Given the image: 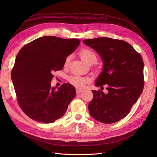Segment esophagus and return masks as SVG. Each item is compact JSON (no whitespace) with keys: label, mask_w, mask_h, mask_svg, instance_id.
<instances>
[{"label":"esophagus","mask_w":157,"mask_h":157,"mask_svg":"<svg viewBox=\"0 0 157 157\" xmlns=\"http://www.w3.org/2000/svg\"><path fill=\"white\" fill-rule=\"evenodd\" d=\"M84 91L83 90H81V89H77V94H80L81 92H82Z\"/></svg>","instance_id":"esophagus-1"}]
</instances>
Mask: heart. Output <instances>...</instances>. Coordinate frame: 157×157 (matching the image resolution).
Instances as JSON below:
<instances>
[{"label": "heart", "mask_w": 157, "mask_h": 157, "mask_svg": "<svg viewBox=\"0 0 157 157\" xmlns=\"http://www.w3.org/2000/svg\"><path fill=\"white\" fill-rule=\"evenodd\" d=\"M79 54L80 58L87 64H94L98 60V56L94 52L89 48H83L80 51ZM71 60V56H68L65 58L64 65L67 66ZM69 82L77 88H82L88 82V79L78 75H71L68 78Z\"/></svg>", "instance_id": "obj_1"}]
</instances>
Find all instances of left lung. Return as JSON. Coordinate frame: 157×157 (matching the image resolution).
Segmentation results:
<instances>
[{"instance_id":"obj_1","label":"left lung","mask_w":157,"mask_h":157,"mask_svg":"<svg viewBox=\"0 0 157 157\" xmlns=\"http://www.w3.org/2000/svg\"><path fill=\"white\" fill-rule=\"evenodd\" d=\"M84 43L96 50L103 62L102 72L95 85H105L108 90H92L88 105L91 116L105 124L119 121L130 112L144 87V61L127 42L99 37L85 39Z\"/></svg>"}]
</instances>
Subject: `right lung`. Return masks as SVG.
I'll use <instances>...</instances> for the list:
<instances>
[{
    "instance_id": "obj_1",
    "label": "right lung",
    "mask_w": 157,
    "mask_h": 157,
    "mask_svg": "<svg viewBox=\"0 0 157 157\" xmlns=\"http://www.w3.org/2000/svg\"><path fill=\"white\" fill-rule=\"evenodd\" d=\"M80 42L45 36L27 44L18 52L11 77L19 105L31 119L52 123L67 111L76 96L75 87L65 83L57 90L50 82L54 71L63 69L65 58Z\"/></svg>"
}]
</instances>
